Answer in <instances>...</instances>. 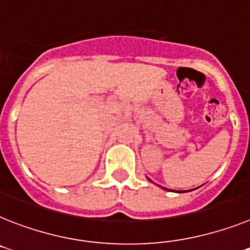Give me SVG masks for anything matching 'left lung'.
Masks as SVG:
<instances>
[{
	"label": "left lung",
	"instance_id": "left-lung-1",
	"mask_svg": "<svg viewBox=\"0 0 250 250\" xmlns=\"http://www.w3.org/2000/svg\"><path fill=\"white\" fill-rule=\"evenodd\" d=\"M149 181H150V180H149ZM162 188H163V189H167V191H170V189H168V188H164V187H162Z\"/></svg>",
	"mask_w": 250,
	"mask_h": 250
}]
</instances>
